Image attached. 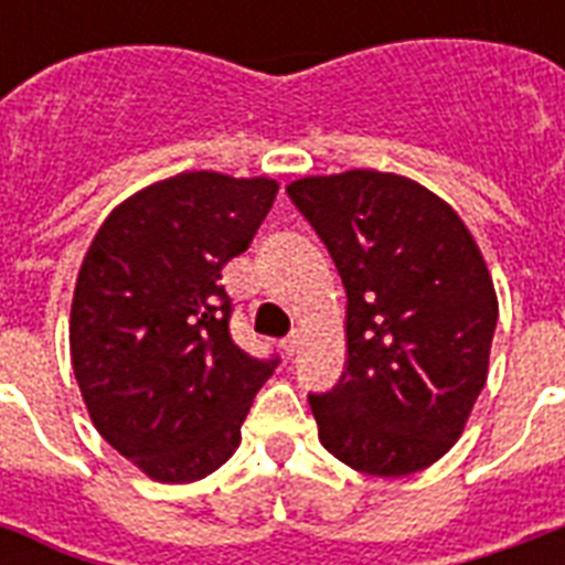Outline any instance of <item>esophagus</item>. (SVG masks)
Returning a JSON list of instances; mask_svg holds the SVG:
<instances>
[{"label":"esophagus","mask_w":565,"mask_h":565,"mask_svg":"<svg viewBox=\"0 0 565 565\" xmlns=\"http://www.w3.org/2000/svg\"><path fill=\"white\" fill-rule=\"evenodd\" d=\"M281 349H284V354H287V358H292V354L299 352V334L287 337V340L281 343Z\"/></svg>","instance_id":"obj_1"}]
</instances>
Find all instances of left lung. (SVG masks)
Returning a JSON list of instances; mask_svg holds the SVG:
<instances>
[{
  "label": "left lung",
  "instance_id": "obj_1",
  "mask_svg": "<svg viewBox=\"0 0 565 565\" xmlns=\"http://www.w3.org/2000/svg\"><path fill=\"white\" fill-rule=\"evenodd\" d=\"M287 195L349 299L343 377L308 395L322 446L381 478L437 463L487 384L499 322L472 234L439 195L390 172L313 175Z\"/></svg>",
  "mask_w": 565,
  "mask_h": 565
}]
</instances>
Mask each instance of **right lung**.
Here are the masks:
<instances>
[{"instance_id": "add662e5", "label": "right lung", "mask_w": 565, "mask_h": 565, "mask_svg": "<svg viewBox=\"0 0 565 565\" xmlns=\"http://www.w3.org/2000/svg\"><path fill=\"white\" fill-rule=\"evenodd\" d=\"M278 184L181 172L110 211L78 269L70 352L84 404L119 455L163 483L199 481L239 446L278 366L231 337L222 266L243 255Z\"/></svg>"}]
</instances>
